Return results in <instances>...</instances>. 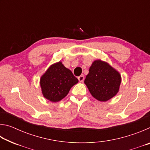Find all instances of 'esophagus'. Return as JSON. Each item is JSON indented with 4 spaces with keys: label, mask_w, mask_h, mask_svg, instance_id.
Segmentation results:
<instances>
[{
    "label": "esophagus",
    "mask_w": 150,
    "mask_h": 150,
    "mask_svg": "<svg viewBox=\"0 0 150 150\" xmlns=\"http://www.w3.org/2000/svg\"><path fill=\"white\" fill-rule=\"evenodd\" d=\"M78 79H79V82H83V81L85 79V77L83 75H80L79 77H78Z\"/></svg>",
    "instance_id": "34e87169"
}]
</instances>
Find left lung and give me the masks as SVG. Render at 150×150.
Here are the masks:
<instances>
[{
    "mask_svg": "<svg viewBox=\"0 0 150 150\" xmlns=\"http://www.w3.org/2000/svg\"><path fill=\"white\" fill-rule=\"evenodd\" d=\"M84 82L94 98L105 102L118 93L121 75L108 63L98 59L92 63Z\"/></svg>",
    "mask_w": 150,
    "mask_h": 150,
    "instance_id": "8db88e82",
    "label": "left lung"
}]
</instances>
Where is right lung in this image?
Instances as JSON below:
<instances>
[{
	"mask_svg": "<svg viewBox=\"0 0 150 150\" xmlns=\"http://www.w3.org/2000/svg\"><path fill=\"white\" fill-rule=\"evenodd\" d=\"M79 82L72 72L62 62L54 63L40 78L43 96L51 102L62 100L73 85Z\"/></svg>",
	"mask_w": 150,
	"mask_h": 150,
	"instance_id": "1",
	"label": "right lung"
}]
</instances>
